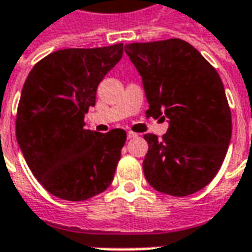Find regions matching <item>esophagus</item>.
Returning a JSON list of instances; mask_svg holds the SVG:
<instances>
[{
    "label": "esophagus",
    "mask_w": 252,
    "mask_h": 252,
    "mask_svg": "<svg viewBox=\"0 0 252 252\" xmlns=\"http://www.w3.org/2000/svg\"><path fill=\"white\" fill-rule=\"evenodd\" d=\"M134 137H137V134H136V133H133V131H127V139H134Z\"/></svg>",
    "instance_id": "1"
}]
</instances>
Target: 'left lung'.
I'll return each instance as SVG.
<instances>
[{
    "mask_svg": "<svg viewBox=\"0 0 252 252\" xmlns=\"http://www.w3.org/2000/svg\"><path fill=\"white\" fill-rule=\"evenodd\" d=\"M125 52L143 78L150 103L146 115L169 123L161 139L144 134V177L158 192L192 195L216 177L230 144L231 112L223 83L182 39L126 44Z\"/></svg>",
    "mask_w": 252,
    "mask_h": 252,
    "instance_id": "8db88e82",
    "label": "left lung"
}]
</instances>
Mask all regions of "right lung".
<instances>
[{
  "mask_svg": "<svg viewBox=\"0 0 252 252\" xmlns=\"http://www.w3.org/2000/svg\"><path fill=\"white\" fill-rule=\"evenodd\" d=\"M123 56V43L63 49L34 64L16 112V140L46 190L64 200H87L112 184L126 131L84 129L96 88Z\"/></svg>",
  "mask_w": 252,
  "mask_h": 252,
  "instance_id": "obj_1",
  "label": "right lung"
}]
</instances>
